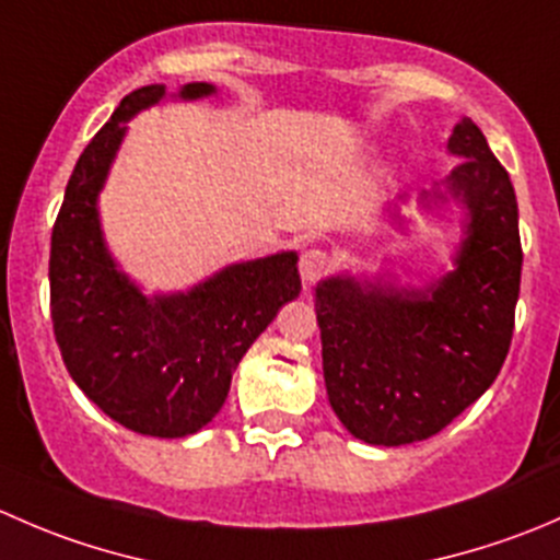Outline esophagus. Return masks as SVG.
Masks as SVG:
<instances>
[{
    "label": "esophagus",
    "mask_w": 560,
    "mask_h": 560,
    "mask_svg": "<svg viewBox=\"0 0 560 560\" xmlns=\"http://www.w3.org/2000/svg\"><path fill=\"white\" fill-rule=\"evenodd\" d=\"M330 265H332L330 254L322 252V248H306V252L301 254L303 281H308V284H312V281H316L319 276H325L327 270H330Z\"/></svg>",
    "instance_id": "1"
}]
</instances>
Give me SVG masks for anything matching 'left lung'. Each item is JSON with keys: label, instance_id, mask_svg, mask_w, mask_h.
I'll return each mask as SVG.
<instances>
[{"label": "left lung", "instance_id": "8db88e82", "mask_svg": "<svg viewBox=\"0 0 560 560\" xmlns=\"http://www.w3.org/2000/svg\"><path fill=\"white\" fill-rule=\"evenodd\" d=\"M447 149L460 162L444 191L422 200L466 208L453 273L428 290L352 276L316 284L327 398L365 444L436 436L493 385L510 352L523 268L515 189L471 118L455 124Z\"/></svg>", "mask_w": 560, "mask_h": 560}]
</instances>
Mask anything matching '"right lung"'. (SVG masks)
I'll return each mask as SVG.
<instances>
[{"mask_svg": "<svg viewBox=\"0 0 560 560\" xmlns=\"http://www.w3.org/2000/svg\"><path fill=\"white\" fill-rule=\"evenodd\" d=\"M186 83L180 100L213 94ZM165 97L135 89L83 149L50 235V319L67 371L110 420L143 436L180 439L217 417L235 369L284 303L301 295L298 254L228 265L186 292L145 298L116 268L97 197L124 124Z\"/></svg>", "mask_w": 560, "mask_h": 560, "instance_id": "right-lung-1", "label": "right lung"}]
</instances>
